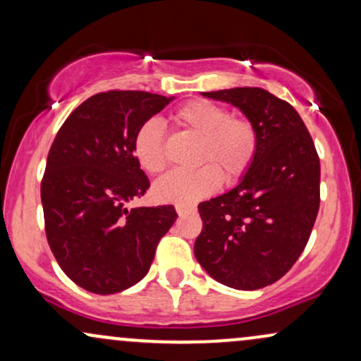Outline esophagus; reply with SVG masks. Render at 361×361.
<instances>
[{
	"instance_id": "34e87169",
	"label": "esophagus",
	"mask_w": 361,
	"mask_h": 361,
	"mask_svg": "<svg viewBox=\"0 0 361 361\" xmlns=\"http://www.w3.org/2000/svg\"><path fill=\"white\" fill-rule=\"evenodd\" d=\"M192 210H193L192 205H180V203L176 205L178 215H185V214H188V212H192Z\"/></svg>"
}]
</instances>
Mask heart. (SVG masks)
Returning <instances> with one entry per match:
<instances>
[{
  "mask_svg": "<svg viewBox=\"0 0 361 361\" xmlns=\"http://www.w3.org/2000/svg\"><path fill=\"white\" fill-rule=\"evenodd\" d=\"M178 126L202 137L198 161L207 163L195 171H171L156 181L154 195L164 203L190 205L208 197L224 180L235 183L245 175L257 151V133L244 117H233L220 104L197 99L173 112ZM133 153L146 173L166 166L164 133L159 121L147 119L133 137Z\"/></svg>",
  "mask_w": 361,
  "mask_h": 361,
  "instance_id": "heart-1",
  "label": "heart"
}]
</instances>
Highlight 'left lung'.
Wrapping results in <instances>:
<instances>
[{"label": "left lung", "instance_id": "obj_1", "mask_svg": "<svg viewBox=\"0 0 361 361\" xmlns=\"http://www.w3.org/2000/svg\"><path fill=\"white\" fill-rule=\"evenodd\" d=\"M232 104L257 133L235 188L198 205L195 257L220 284L255 290L279 281L302 254L319 210V158L289 102L259 87L202 92Z\"/></svg>", "mask_w": 361, "mask_h": 361}]
</instances>
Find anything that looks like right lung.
Instances as JSON below:
<instances>
[{
    "mask_svg": "<svg viewBox=\"0 0 361 361\" xmlns=\"http://www.w3.org/2000/svg\"><path fill=\"white\" fill-rule=\"evenodd\" d=\"M173 99L95 94L56 133L42 180L47 240L67 277L89 293H121L141 281L175 224L173 205L128 208L149 188L134 158V134Z\"/></svg>",
    "mask_w": 361,
    "mask_h": 361,
    "instance_id": "1",
    "label": "right lung"
}]
</instances>
